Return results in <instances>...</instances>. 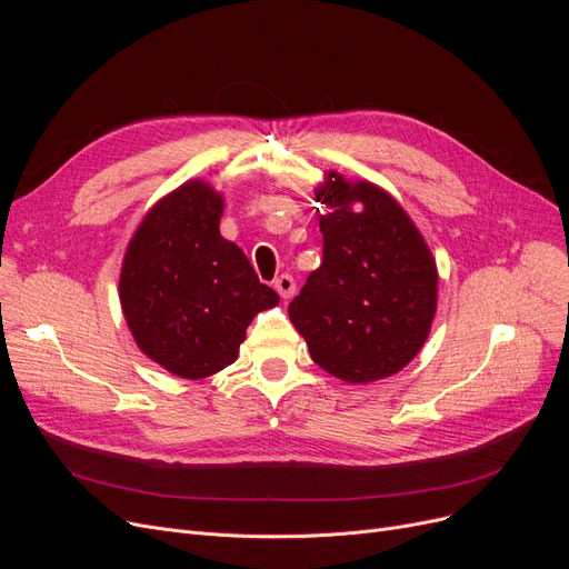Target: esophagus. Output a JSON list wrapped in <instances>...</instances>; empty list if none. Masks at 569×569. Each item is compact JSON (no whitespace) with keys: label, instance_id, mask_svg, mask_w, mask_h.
Returning <instances> with one entry per match:
<instances>
[{"label":"esophagus","instance_id":"34e87169","mask_svg":"<svg viewBox=\"0 0 569 569\" xmlns=\"http://www.w3.org/2000/svg\"><path fill=\"white\" fill-rule=\"evenodd\" d=\"M274 288L277 292L281 295V300H290V297L295 295V279L290 274H281L277 281H274Z\"/></svg>","mask_w":569,"mask_h":569}]
</instances>
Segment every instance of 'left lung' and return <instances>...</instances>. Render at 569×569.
Masks as SVG:
<instances>
[{
    "mask_svg": "<svg viewBox=\"0 0 569 569\" xmlns=\"http://www.w3.org/2000/svg\"><path fill=\"white\" fill-rule=\"evenodd\" d=\"M316 200L325 204L322 262L290 302V320L327 373L346 382L392 376L429 337L436 260L403 207L380 187L327 172Z\"/></svg>",
    "mask_w": 569,
    "mask_h": 569,
    "instance_id": "left-lung-1",
    "label": "left lung"
}]
</instances>
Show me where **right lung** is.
<instances>
[{
  "mask_svg": "<svg viewBox=\"0 0 569 569\" xmlns=\"http://www.w3.org/2000/svg\"><path fill=\"white\" fill-rule=\"evenodd\" d=\"M223 198L200 179L161 198L131 237L119 302L138 348L179 378H207L237 360L247 327L279 295L219 232Z\"/></svg>",
  "mask_w": 569,
  "mask_h": 569,
  "instance_id": "right-lung-1",
  "label": "right lung"
}]
</instances>
